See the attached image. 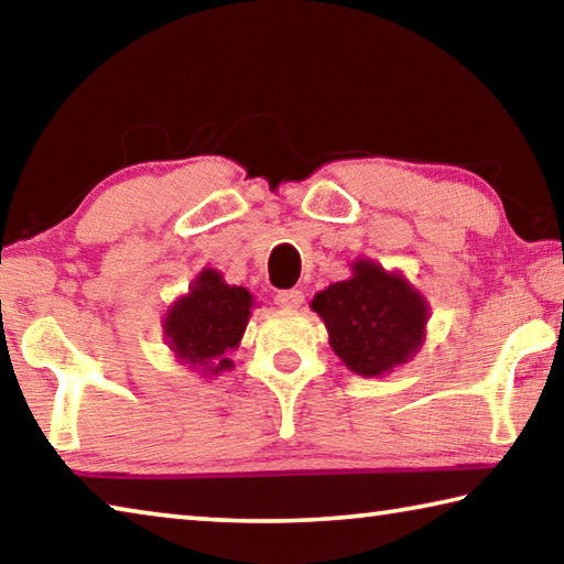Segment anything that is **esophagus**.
Listing matches in <instances>:
<instances>
[{"label": "esophagus", "mask_w": 564, "mask_h": 564, "mask_svg": "<svg viewBox=\"0 0 564 564\" xmlns=\"http://www.w3.org/2000/svg\"><path fill=\"white\" fill-rule=\"evenodd\" d=\"M301 303H303V293L295 289L275 293V305H281V308H301Z\"/></svg>", "instance_id": "34e87169"}]
</instances>
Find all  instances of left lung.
<instances>
[{
  "instance_id": "left-lung-1",
  "label": "left lung",
  "mask_w": 564,
  "mask_h": 564,
  "mask_svg": "<svg viewBox=\"0 0 564 564\" xmlns=\"http://www.w3.org/2000/svg\"><path fill=\"white\" fill-rule=\"evenodd\" d=\"M311 308L326 323L336 356L366 378L386 376L413 358L431 316L427 301L403 275L368 259L352 263L348 281L316 293Z\"/></svg>"
}]
</instances>
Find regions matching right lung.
Listing matches in <instances>:
<instances>
[{"label": "right lung", "mask_w": 564, "mask_h": 564, "mask_svg": "<svg viewBox=\"0 0 564 564\" xmlns=\"http://www.w3.org/2000/svg\"><path fill=\"white\" fill-rule=\"evenodd\" d=\"M251 308L253 295L243 285H228L221 273L204 269L166 313L169 348L202 376L224 373L234 366L228 352L241 343Z\"/></svg>", "instance_id": "add662e5"}]
</instances>
